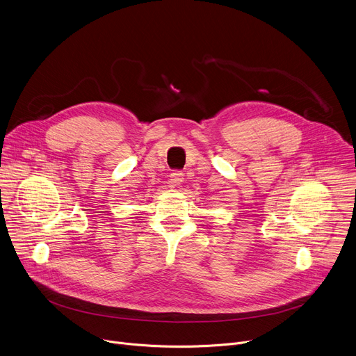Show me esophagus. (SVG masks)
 Returning a JSON list of instances; mask_svg holds the SVG:
<instances>
[{"mask_svg":"<svg viewBox=\"0 0 356 356\" xmlns=\"http://www.w3.org/2000/svg\"><path fill=\"white\" fill-rule=\"evenodd\" d=\"M183 181H184V175L181 172H173L170 175V184L173 187H180L183 184Z\"/></svg>","mask_w":356,"mask_h":356,"instance_id":"esophagus-1","label":"esophagus"}]
</instances>
